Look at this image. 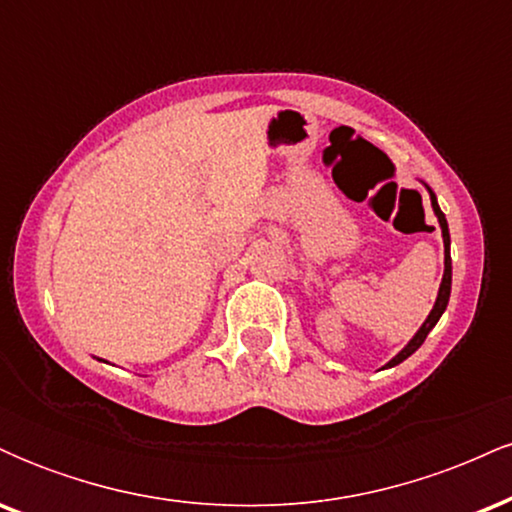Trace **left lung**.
<instances>
[{
	"mask_svg": "<svg viewBox=\"0 0 512 512\" xmlns=\"http://www.w3.org/2000/svg\"><path fill=\"white\" fill-rule=\"evenodd\" d=\"M426 190H428V195H431V207H433V211H436V216H438L440 231H443V245H445V272H443V281H440V289H438L436 305H433V310H431V313H428L426 322H424V325L419 327V332H416L414 337H411V342H409L407 346H404V349L399 351V354H397L395 358H392V361H387V366H385V368H392V366H397V363H402L404 358H409L411 354H414L416 349H419L421 344H424V339L428 337V332H431L433 327H436V322L440 320V315L445 313V308H448V301H450L452 262H450V231H448V221H445V214H443V211H440V207H438V199H436V195H433L431 187H426Z\"/></svg>",
	"mask_w": 512,
	"mask_h": 512,
	"instance_id": "obj_1",
	"label": "left lung"
}]
</instances>
